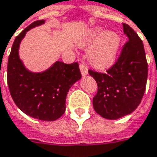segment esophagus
Listing matches in <instances>:
<instances>
[{"mask_svg": "<svg viewBox=\"0 0 157 157\" xmlns=\"http://www.w3.org/2000/svg\"><path fill=\"white\" fill-rule=\"evenodd\" d=\"M79 69H80L81 74L83 76H86V74H88V68L85 63H80L79 64Z\"/></svg>", "mask_w": 157, "mask_h": 157, "instance_id": "1", "label": "esophagus"}]
</instances>
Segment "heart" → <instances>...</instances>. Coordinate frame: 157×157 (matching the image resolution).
<instances>
[{
    "mask_svg": "<svg viewBox=\"0 0 157 157\" xmlns=\"http://www.w3.org/2000/svg\"><path fill=\"white\" fill-rule=\"evenodd\" d=\"M120 42V36L115 32H104L100 29H95L87 34L80 44L86 46L94 43L88 52V58L94 65L102 68L114 61Z\"/></svg>",
    "mask_w": 157,
    "mask_h": 157,
    "instance_id": "b5f03b06",
    "label": "heart"
}]
</instances>
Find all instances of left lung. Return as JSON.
Wrapping results in <instances>:
<instances>
[{
    "label": "left lung",
    "instance_id": "left-lung-1",
    "mask_svg": "<svg viewBox=\"0 0 157 157\" xmlns=\"http://www.w3.org/2000/svg\"><path fill=\"white\" fill-rule=\"evenodd\" d=\"M128 42L116 62L106 72L89 70L97 82L94 110L100 116L117 120L131 113L140 105L148 78V63L142 39L129 25L122 23Z\"/></svg>",
    "mask_w": 157,
    "mask_h": 157
}]
</instances>
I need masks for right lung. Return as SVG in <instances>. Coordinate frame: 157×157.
I'll return each mask as SVG.
<instances>
[{"label": "right lung", "instance_id": "right-lung-1", "mask_svg": "<svg viewBox=\"0 0 157 157\" xmlns=\"http://www.w3.org/2000/svg\"><path fill=\"white\" fill-rule=\"evenodd\" d=\"M44 23L32 22L15 37L8 61V85L11 97L21 111L41 121H52L65 111L66 95L71 86L81 78L78 63L57 61L39 73L28 71L19 58L21 39L30 29Z\"/></svg>", "mask_w": 157, "mask_h": 157}]
</instances>
